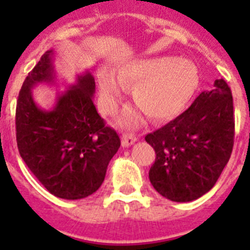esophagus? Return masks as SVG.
I'll return each instance as SVG.
<instances>
[{"mask_svg": "<svg viewBox=\"0 0 250 250\" xmlns=\"http://www.w3.org/2000/svg\"><path fill=\"white\" fill-rule=\"evenodd\" d=\"M136 141V136L132 135V134H124L123 139H121V145L124 147H129L130 145H132Z\"/></svg>", "mask_w": 250, "mask_h": 250, "instance_id": "obj_1", "label": "esophagus"}]
</instances>
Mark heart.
<instances>
[{"mask_svg": "<svg viewBox=\"0 0 250 250\" xmlns=\"http://www.w3.org/2000/svg\"><path fill=\"white\" fill-rule=\"evenodd\" d=\"M118 79L110 70L99 72L100 104L105 112H111L123 94V85L132 86V100L152 120L175 116L190 101L199 85L195 65L187 60L161 56L132 60L118 70ZM138 115L126 111L121 123H138Z\"/></svg>", "mask_w": 250, "mask_h": 250, "instance_id": "1", "label": "heart"}]
</instances>
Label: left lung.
Masks as SVG:
<instances>
[{
    "mask_svg": "<svg viewBox=\"0 0 250 250\" xmlns=\"http://www.w3.org/2000/svg\"><path fill=\"white\" fill-rule=\"evenodd\" d=\"M156 152L149 179L160 195L193 202L210 190L230 158L233 96L223 79L203 91L187 111L145 136Z\"/></svg>",
    "mask_w": 250,
    "mask_h": 250,
    "instance_id": "1",
    "label": "left lung"
}]
</instances>
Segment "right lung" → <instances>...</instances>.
I'll return each instance as SVG.
<instances>
[{
	"label": "right lung",
	"mask_w": 250,
	"mask_h": 250,
	"mask_svg": "<svg viewBox=\"0 0 250 250\" xmlns=\"http://www.w3.org/2000/svg\"><path fill=\"white\" fill-rule=\"evenodd\" d=\"M54 50L46 51L23 81L16 107V139L21 158L52 195L83 199L103 184L106 169L120 147V138L106 126L94 105L91 72L60 92L51 109L39 106L32 90L56 85Z\"/></svg>",
	"instance_id": "1"
}]
</instances>
